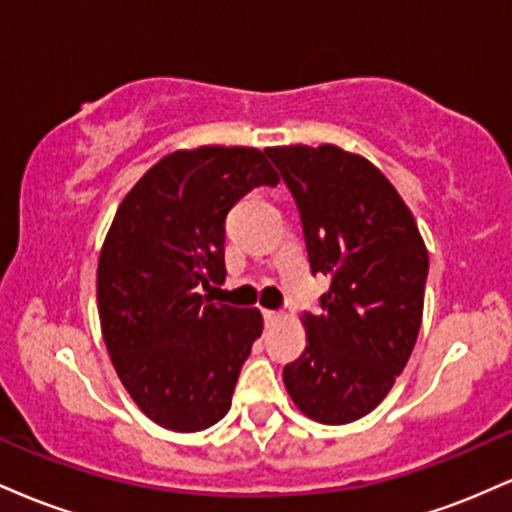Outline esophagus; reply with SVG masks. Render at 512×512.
<instances>
[{"instance_id":"obj_1","label":"esophagus","mask_w":512,"mask_h":512,"mask_svg":"<svg viewBox=\"0 0 512 512\" xmlns=\"http://www.w3.org/2000/svg\"><path fill=\"white\" fill-rule=\"evenodd\" d=\"M262 315L267 325H274V322L281 320V313H276V310H262Z\"/></svg>"}]
</instances>
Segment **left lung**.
<instances>
[{
    "instance_id": "left-lung-1",
    "label": "left lung",
    "mask_w": 512,
    "mask_h": 512,
    "mask_svg": "<svg viewBox=\"0 0 512 512\" xmlns=\"http://www.w3.org/2000/svg\"><path fill=\"white\" fill-rule=\"evenodd\" d=\"M296 199L313 274L332 279L305 313V351L284 366L296 407L349 424L383 402L407 366L424 315L428 252L390 180L339 146L264 149Z\"/></svg>"
}]
</instances>
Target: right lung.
Wrapping results in <instances>:
<instances>
[{"mask_svg": "<svg viewBox=\"0 0 512 512\" xmlns=\"http://www.w3.org/2000/svg\"><path fill=\"white\" fill-rule=\"evenodd\" d=\"M279 175L262 151H175L117 209L98 260V313L110 361L137 407L168 431L214 426L262 334L257 308L211 303L226 279V216Z\"/></svg>", "mask_w": 512, "mask_h": 512, "instance_id": "1", "label": "right lung"}]
</instances>
